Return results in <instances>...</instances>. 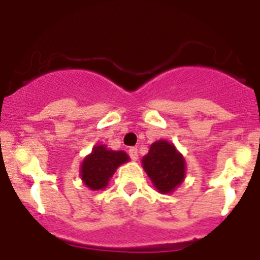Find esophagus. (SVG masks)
I'll return each instance as SVG.
<instances>
[{
  "mask_svg": "<svg viewBox=\"0 0 260 260\" xmlns=\"http://www.w3.org/2000/svg\"><path fill=\"white\" fill-rule=\"evenodd\" d=\"M128 155H130V157L133 158V160H138V150L137 148H135V147H132V148H130V150H128Z\"/></svg>",
  "mask_w": 260,
  "mask_h": 260,
  "instance_id": "esophagus-1",
  "label": "esophagus"
}]
</instances>
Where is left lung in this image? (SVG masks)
Returning <instances> with one entry per match:
<instances>
[{
	"label": "left lung",
	"mask_w": 260,
	"mask_h": 260,
	"mask_svg": "<svg viewBox=\"0 0 260 260\" xmlns=\"http://www.w3.org/2000/svg\"><path fill=\"white\" fill-rule=\"evenodd\" d=\"M143 169L161 194H171L185 180V158L169 142L157 141L142 158Z\"/></svg>",
	"instance_id": "obj_1"
}]
</instances>
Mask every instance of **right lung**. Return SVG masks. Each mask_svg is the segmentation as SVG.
Masks as SVG:
<instances>
[{
    "mask_svg": "<svg viewBox=\"0 0 260 260\" xmlns=\"http://www.w3.org/2000/svg\"><path fill=\"white\" fill-rule=\"evenodd\" d=\"M128 160L127 153L123 151H112L108 150L107 146H95L92 152L82 162V181L91 190L105 189L117 168Z\"/></svg>",
    "mask_w": 260,
    "mask_h": 260,
    "instance_id": "right-lung-1",
    "label": "right lung"
}]
</instances>
